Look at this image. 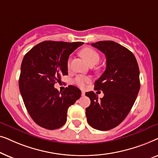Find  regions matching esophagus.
Here are the masks:
<instances>
[{
  "label": "esophagus",
  "instance_id": "obj_1",
  "mask_svg": "<svg viewBox=\"0 0 158 158\" xmlns=\"http://www.w3.org/2000/svg\"><path fill=\"white\" fill-rule=\"evenodd\" d=\"M81 95H82V96H85V91H82V93H81Z\"/></svg>",
  "mask_w": 158,
  "mask_h": 158
}]
</instances>
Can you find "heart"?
I'll return each mask as SVG.
<instances>
[{"mask_svg": "<svg viewBox=\"0 0 158 158\" xmlns=\"http://www.w3.org/2000/svg\"><path fill=\"white\" fill-rule=\"evenodd\" d=\"M81 55L85 58V60L89 63L90 65H94L98 63L100 60V55L98 53V52L95 50L93 48H90V47H86L82 49L81 51ZM71 62V58H69L68 61V66L70 67ZM90 81V77L87 76H84V75H78L75 78V83L77 86L80 88H84L86 83H89Z\"/></svg>", "mask_w": 158, "mask_h": 158, "instance_id": "obj_1", "label": "heart"}]
</instances>
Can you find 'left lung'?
<instances>
[{
    "label": "left lung",
    "mask_w": 158,
    "mask_h": 158,
    "mask_svg": "<svg viewBox=\"0 0 158 158\" xmlns=\"http://www.w3.org/2000/svg\"><path fill=\"white\" fill-rule=\"evenodd\" d=\"M106 58V68L95 82V90L104 96L98 100L94 92L85 95L90 104L85 109L88 123L93 128L107 131L117 127L127 117L140 88L139 70L131 51L113 41L92 43Z\"/></svg>",
    "instance_id": "left-lung-1"
}]
</instances>
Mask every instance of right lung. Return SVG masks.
<instances>
[{
    "instance_id": "right-lung-1",
    "label": "right lung",
    "mask_w": 158,
    "mask_h": 158,
    "mask_svg": "<svg viewBox=\"0 0 158 158\" xmlns=\"http://www.w3.org/2000/svg\"><path fill=\"white\" fill-rule=\"evenodd\" d=\"M83 42L44 41L26 54L19 85L23 103L34 122L47 129H57L67 121L68 108L81 96L74 85L62 93L54 87L68 73L69 56Z\"/></svg>"
}]
</instances>
